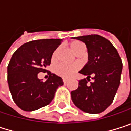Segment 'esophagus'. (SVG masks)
I'll list each match as a JSON object with an SVG mask.
<instances>
[{
    "label": "esophagus",
    "instance_id": "1",
    "mask_svg": "<svg viewBox=\"0 0 131 131\" xmlns=\"http://www.w3.org/2000/svg\"><path fill=\"white\" fill-rule=\"evenodd\" d=\"M63 82L66 83L67 82V79H66V78H63Z\"/></svg>",
    "mask_w": 131,
    "mask_h": 131
}]
</instances>
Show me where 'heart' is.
<instances>
[{"label":"heart","mask_w":131,"mask_h":131,"mask_svg":"<svg viewBox=\"0 0 131 131\" xmlns=\"http://www.w3.org/2000/svg\"><path fill=\"white\" fill-rule=\"evenodd\" d=\"M70 49L76 54L77 55L79 54L80 53L85 51H86V46L85 45L80 41H73L70 43ZM59 48H57L53 54H52V60L55 61L58 57V53ZM80 68V66L77 64H67L64 63H61L55 66L54 67V73L63 78H69L76 71H77Z\"/></svg>","instance_id":"b5f03b06"}]
</instances>
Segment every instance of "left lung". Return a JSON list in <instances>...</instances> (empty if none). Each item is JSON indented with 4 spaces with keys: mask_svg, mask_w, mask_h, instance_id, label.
Returning <instances> with one entry per match:
<instances>
[{
    "mask_svg": "<svg viewBox=\"0 0 131 131\" xmlns=\"http://www.w3.org/2000/svg\"><path fill=\"white\" fill-rule=\"evenodd\" d=\"M73 39L86 44L88 62L79 71L87 77L80 80L78 88L71 92L72 101L83 112L101 113L112 103L120 85L121 59L113 45L101 36L88 35ZM90 77L93 82L88 84Z\"/></svg>",
    "mask_w": 131,
    "mask_h": 131,
    "instance_id": "left-lung-1",
    "label": "left lung"
}]
</instances>
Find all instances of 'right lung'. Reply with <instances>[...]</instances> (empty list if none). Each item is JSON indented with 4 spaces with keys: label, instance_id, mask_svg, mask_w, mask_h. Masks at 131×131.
I'll list each match as a JSON object with an SVG mask.
<instances>
[{
    "label": "right lung",
    "instance_id": "obj_1",
    "mask_svg": "<svg viewBox=\"0 0 131 131\" xmlns=\"http://www.w3.org/2000/svg\"><path fill=\"white\" fill-rule=\"evenodd\" d=\"M62 39L31 41L21 45L13 54L7 67V82L14 102L21 109L32 112L48 105L58 86H63L61 77L48 72L45 82L38 77L50 65L54 51Z\"/></svg>",
    "mask_w": 131,
    "mask_h": 131
}]
</instances>
